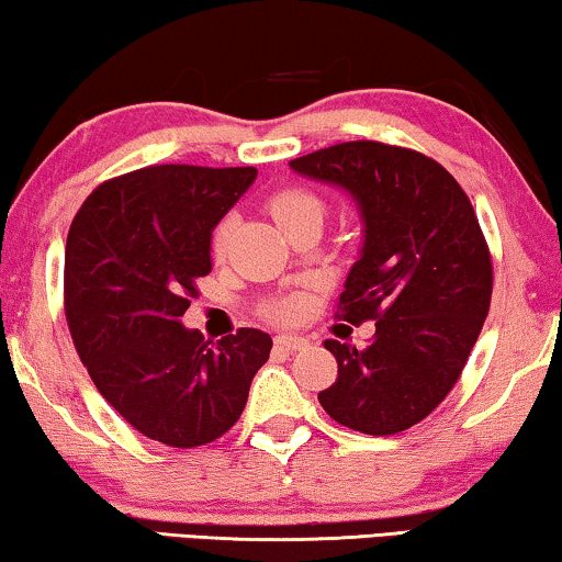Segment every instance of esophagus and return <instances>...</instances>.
<instances>
[{
  "mask_svg": "<svg viewBox=\"0 0 562 562\" xmlns=\"http://www.w3.org/2000/svg\"><path fill=\"white\" fill-rule=\"evenodd\" d=\"M310 340H304V337L299 335H279L276 337V350L281 352H296V350H304Z\"/></svg>",
  "mask_w": 562,
  "mask_h": 562,
  "instance_id": "34e87169",
  "label": "esophagus"
}]
</instances>
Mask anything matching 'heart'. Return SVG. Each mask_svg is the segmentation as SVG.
I'll return each instance as SVG.
<instances>
[{"instance_id": "heart-1", "label": "heart", "mask_w": 562, "mask_h": 562, "mask_svg": "<svg viewBox=\"0 0 562 562\" xmlns=\"http://www.w3.org/2000/svg\"><path fill=\"white\" fill-rule=\"evenodd\" d=\"M268 212L273 214V220L279 222L283 229H289L291 225H296L299 220L306 217V214L319 212V199L306 189L286 187V189L273 191V194L268 196ZM229 233H233L229 220H225L217 229H214V237H212L214 256H220V258L225 256L227 245H229ZM268 312H271L273 319L291 322L299 314V302H294V299H283V302H276Z\"/></svg>"}]
</instances>
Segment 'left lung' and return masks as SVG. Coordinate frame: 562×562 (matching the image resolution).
<instances>
[{
	"mask_svg": "<svg viewBox=\"0 0 562 562\" xmlns=\"http://www.w3.org/2000/svg\"><path fill=\"white\" fill-rule=\"evenodd\" d=\"M289 166L348 191L366 227L337 317L375 319V337L363 350L325 342L337 381L319 404L358 432H404L456 386L488 314L494 266L471 199L437 160L375 140L329 145Z\"/></svg>",
	"mask_w": 562,
	"mask_h": 562,
	"instance_id": "left-lung-1",
	"label": "left lung"
}]
</instances>
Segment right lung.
<instances>
[{
    "instance_id": "right-lung-1",
    "label": "right lung",
    "mask_w": 562,
    "mask_h": 562,
    "mask_svg": "<svg viewBox=\"0 0 562 562\" xmlns=\"http://www.w3.org/2000/svg\"><path fill=\"white\" fill-rule=\"evenodd\" d=\"M258 171L148 166L91 191L66 240L64 304L76 352L106 402L168 448L214 442L240 419L273 340L212 342L181 325L212 271V229Z\"/></svg>"
}]
</instances>
